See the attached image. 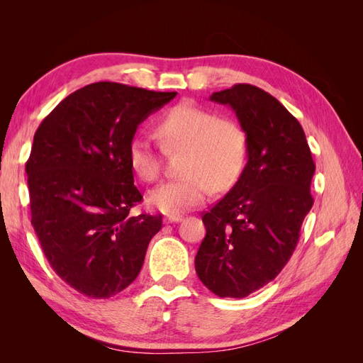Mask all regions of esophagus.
<instances>
[{"label":"esophagus","mask_w":363,"mask_h":363,"mask_svg":"<svg viewBox=\"0 0 363 363\" xmlns=\"http://www.w3.org/2000/svg\"><path fill=\"white\" fill-rule=\"evenodd\" d=\"M182 221V216H167L164 218V223L167 224H174V223H180Z\"/></svg>","instance_id":"34e87169"}]
</instances>
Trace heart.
I'll return each mask as SVG.
<instances>
[{"label": "heart", "mask_w": 363, "mask_h": 363, "mask_svg": "<svg viewBox=\"0 0 363 363\" xmlns=\"http://www.w3.org/2000/svg\"><path fill=\"white\" fill-rule=\"evenodd\" d=\"M164 148H184L182 179L164 182L148 194V204L177 216L206 201L211 186L224 191L232 186L247 160V135L232 119H219L189 101L171 107L157 123ZM128 163L144 182L159 177L160 155L147 136H135L128 145Z\"/></svg>", "instance_id": "1"}]
</instances>
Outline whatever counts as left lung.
Wrapping results in <instances>:
<instances>
[{"mask_svg": "<svg viewBox=\"0 0 363 363\" xmlns=\"http://www.w3.org/2000/svg\"><path fill=\"white\" fill-rule=\"evenodd\" d=\"M247 135L238 182L203 215L195 271L218 296L244 298L279 276L311 212L315 163L303 127L279 100L251 84L213 92Z\"/></svg>", "mask_w": 363, "mask_h": 363, "instance_id": "1", "label": "left lung"}]
</instances>
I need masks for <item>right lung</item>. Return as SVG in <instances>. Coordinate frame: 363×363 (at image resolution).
<instances>
[{
	"label": "right lung",
	"instance_id": "right-lung-1",
	"mask_svg": "<svg viewBox=\"0 0 363 363\" xmlns=\"http://www.w3.org/2000/svg\"><path fill=\"white\" fill-rule=\"evenodd\" d=\"M177 92L87 84L42 121L26 164L31 225L51 268L91 298L133 283L162 215H130L142 200L128 163L140 123Z\"/></svg>",
	"mask_w": 363,
	"mask_h": 363
}]
</instances>
